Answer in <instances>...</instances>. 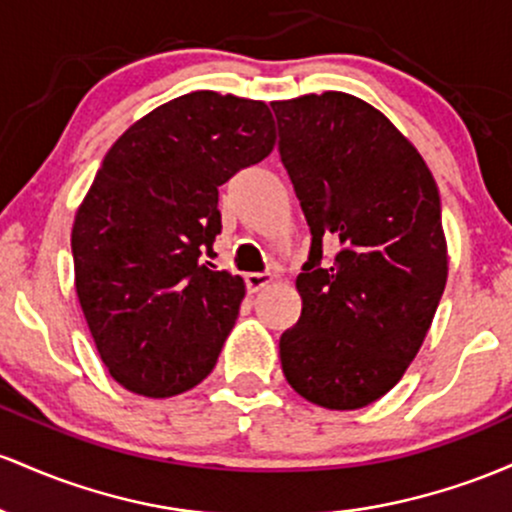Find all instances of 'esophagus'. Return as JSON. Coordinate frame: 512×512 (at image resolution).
Here are the masks:
<instances>
[{"mask_svg": "<svg viewBox=\"0 0 512 512\" xmlns=\"http://www.w3.org/2000/svg\"><path fill=\"white\" fill-rule=\"evenodd\" d=\"M244 280H246V290L258 292L273 283V273H268V271L266 273H246Z\"/></svg>", "mask_w": 512, "mask_h": 512, "instance_id": "esophagus-1", "label": "esophagus"}]
</instances>
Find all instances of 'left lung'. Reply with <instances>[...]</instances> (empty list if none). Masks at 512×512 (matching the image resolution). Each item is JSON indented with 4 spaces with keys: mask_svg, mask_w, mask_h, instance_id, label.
Wrapping results in <instances>:
<instances>
[{
    "mask_svg": "<svg viewBox=\"0 0 512 512\" xmlns=\"http://www.w3.org/2000/svg\"><path fill=\"white\" fill-rule=\"evenodd\" d=\"M271 106L312 232L302 314L280 336L285 380L324 409H363L401 380L445 290L438 186L370 103L324 91Z\"/></svg>",
    "mask_w": 512,
    "mask_h": 512,
    "instance_id": "8db88e82",
    "label": "left lung"
}]
</instances>
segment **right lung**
<instances>
[{
    "label": "right lung",
    "instance_id": "add662e5",
    "mask_svg": "<svg viewBox=\"0 0 512 512\" xmlns=\"http://www.w3.org/2000/svg\"><path fill=\"white\" fill-rule=\"evenodd\" d=\"M263 101L193 91L108 149L72 227L74 283L103 365L164 399L210 375L244 280L203 261L222 232L220 186L271 154Z\"/></svg>",
    "mask_w": 512,
    "mask_h": 512
}]
</instances>
